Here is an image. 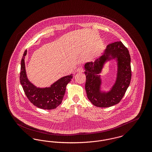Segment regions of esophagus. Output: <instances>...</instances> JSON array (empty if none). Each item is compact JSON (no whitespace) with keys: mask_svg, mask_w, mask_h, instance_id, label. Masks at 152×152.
<instances>
[{"mask_svg":"<svg viewBox=\"0 0 152 152\" xmlns=\"http://www.w3.org/2000/svg\"><path fill=\"white\" fill-rule=\"evenodd\" d=\"M77 72H83L84 71V69H83V68L82 66H79L77 69Z\"/></svg>","mask_w":152,"mask_h":152,"instance_id":"obj_1","label":"esophagus"}]
</instances>
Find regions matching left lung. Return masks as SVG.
<instances>
[{"mask_svg": "<svg viewBox=\"0 0 152 152\" xmlns=\"http://www.w3.org/2000/svg\"><path fill=\"white\" fill-rule=\"evenodd\" d=\"M114 58H116L118 65L116 83L109 93H101L99 89L101 80L99 73L104 63L107 60ZM84 67L87 97L94 105L107 108L121 101L130 84L132 77L129 52L121 42L108 44L103 55L94 62L87 63Z\"/></svg>", "mask_w": 152, "mask_h": 152, "instance_id": "1", "label": "left lung"}]
</instances>
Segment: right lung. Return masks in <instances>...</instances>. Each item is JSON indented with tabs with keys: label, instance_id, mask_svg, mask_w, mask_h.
Wrapping results in <instances>:
<instances>
[{
	"label": "right lung",
	"instance_id": "add662e5",
	"mask_svg": "<svg viewBox=\"0 0 152 152\" xmlns=\"http://www.w3.org/2000/svg\"><path fill=\"white\" fill-rule=\"evenodd\" d=\"M26 54L27 50L24 51L22 58L20 73V82L25 94L29 101L37 108L48 110L56 108L62 102L66 86L72 79V74L58 80L50 87L37 88L27 77L24 63Z\"/></svg>",
	"mask_w": 152,
	"mask_h": 152
}]
</instances>
